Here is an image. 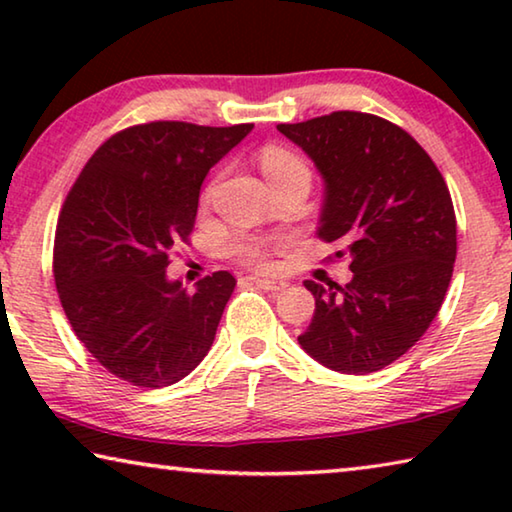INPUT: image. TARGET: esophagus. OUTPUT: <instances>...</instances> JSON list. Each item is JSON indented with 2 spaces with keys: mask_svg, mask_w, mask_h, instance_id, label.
<instances>
[{
  "mask_svg": "<svg viewBox=\"0 0 512 512\" xmlns=\"http://www.w3.org/2000/svg\"><path fill=\"white\" fill-rule=\"evenodd\" d=\"M248 282L255 284V287H259V289H266V291H280L287 287V282L273 280V277H266V275H248Z\"/></svg>",
  "mask_w": 512,
  "mask_h": 512,
  "instance_id": "esophagus-1",
  "label": "esophagus"
}]
</instances>
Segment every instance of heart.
<instances>
[{"instance_id":"heart-1","label":"heart","mask_w":512,"mask_h":512,"mask_svg":"<svg viewBox=\"0 0 512 512\" xmlns=\"http://www.w3.org/2000/svg\"><path fill=\"white\" fill-rule=\"evenodd\" d=\"M259 164H262L271 187L287 183V180H293V178L309 180V169L305 160H302L298 153H293L291 149H284V146H277V144L264 146L262 153H259ZM232 253L246 264H253V266L264 264V246L255 239L239 241V244H235V248H232Z\"/></svg>"}]
</instances>
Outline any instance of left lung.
<instances>
[{
    "label": "left lung",
    "mask_w": 512,
    "mask_h": 512,
    "mask_svg": "<svg viewBox=\"0 0 512 512\" xmlns=\"http://www.w3.org/2000/svg\"><path fill=\"white\" fill-rule=\"evenodd\" d=\"M277 131L323 178L316 235L341 246L352 280H307L316 311L300 348L345 375L386 368L436 318L456 262L449 189L427 151L391 121L341 110Z\"/></svg>",
    "instance_id": "8db88e82"
}]
</instances>
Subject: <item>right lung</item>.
I'll use <instances>...</instances> for the list:
<instances>
[{"label":"right lung","instance_id":"obj_1","mask_svg":"<svg viewBox=\"0 0 512 512\" xmlns=\"http://www.w3.org/2000/svg\"><path fill=\"white\" fill-rule=\"evenodd\" d=\"M250 131L126 128L99 146L65 198L54 241L60 305L92 357L128 384H176L212 348L237 280L216 271L187 293L169 280V253L194 230L205 176Z\"/></svg>","mask_w":512,"mask_h":512}]
</instances>
